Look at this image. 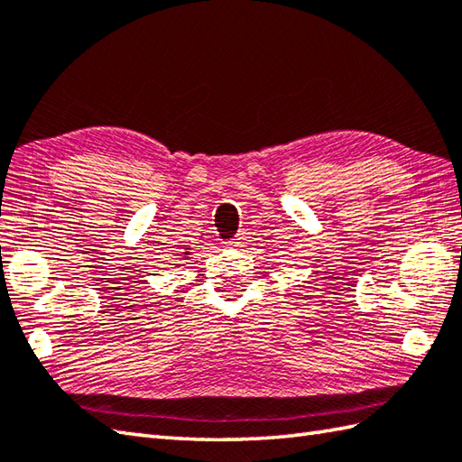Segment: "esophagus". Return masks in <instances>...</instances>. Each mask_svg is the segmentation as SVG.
<instances>
[{"label":"esophagus","mask_w":462,"mask_h":462,"mask_svg":"<svg viewBox=\"0 0 462 462\" xmlns=\"http://www.w3.org/2000/svg\"><path fill=\"white\" fill-rule=\"evenodd\" d=\"M232 244H234V246H244V244H246V232H240L238 236L232 240Z\"/></svg>","instance_id":"esophagus-1"}]
</instances>
